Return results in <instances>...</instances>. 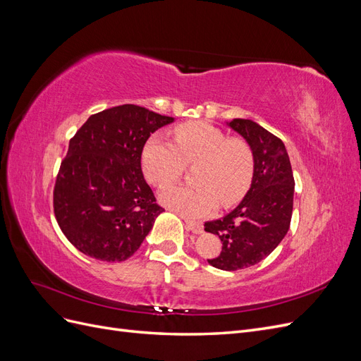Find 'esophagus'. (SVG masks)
<instances>
[{
    "instance_id": "1",
    "label": "esophagus",
    "mask_w": 361,
    "mask_h": 361,
    "mask_svg": "<svg viewBox=\"0 0 361 361\" xmlns=\"http://www.w3.org/2000/svg\"><path fill=\"white\" fill-rule=\"evenodd\" d=\"M185 224H187V228L190 232H192L194 235H199V233H202L203 232V226H202V223H197V221H191V220H185Z\"/></svg>"
}]
</instances>
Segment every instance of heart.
I'll list each match as a JSON object with an SVG mask.
<instances>
[{
  "instance_id": "heart-1",
  "label": "heart",
  "mask_w": 361,
  "mask_h": 361,
  "mask_svg": "<svg viewBox=\"0 0 361 361\" xmlns=\"http://www.w3.org/2000/svg\"><path fill=\"white\" fill-rule=\"evenodd\" d=\"M192 170L195 187L170 185L159 192V202L188 218L211 214L220 204L238 202L253 174V157L241 140L228 138L221 129L204 122H190L174 129V143L152 135L141 152V166L149 182L167 185L176 180L185 166Z\"/></svg>"
}]
</instances>
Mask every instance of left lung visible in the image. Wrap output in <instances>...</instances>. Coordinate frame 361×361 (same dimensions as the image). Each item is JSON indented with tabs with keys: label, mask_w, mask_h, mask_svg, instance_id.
Segmentation results:
<instances>
[{
	"label": "left lung",
	"mask_w": 361,
	"mask_h": 361,
	"mask_svg": "<svg viewBox=\"0 0 361 361\" xmlns=\"http://www.w3.org/2000/svg\"><path fill=\"white\" fill-rule=\"evenodd\" d=\"M226 125L241 135L253 155V178L244 199L220 220L204 223L207 233L221 239L223 248L209 265L223 271L253 267L269 256L286 236L295 180L283 141L250 118Z\"/></svg>",
	"instance_id": "obj_1"
}]
</instances>
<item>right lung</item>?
Segmentation results:
<instances>
[{
	"label": "right lung",
	"instance_id": "obj_1",
	"mask_svg": "<svg viewBox=\"0 0 361 361\" xmlns=\"http://www.w3.org/2000/svg\"><path fill=\"white\" fill-rule=\"evenodd\" d=\"M174 122L125 104L90 116L69 141L54 188L61 232L85 256L122 262L133 256L162 207L141 171L150 134Z\"/></svg>",
	"mask_w": 361,
	"mask_h": 361
}]
</instances>
